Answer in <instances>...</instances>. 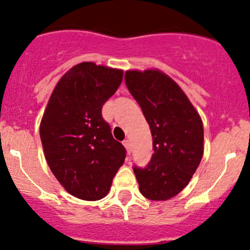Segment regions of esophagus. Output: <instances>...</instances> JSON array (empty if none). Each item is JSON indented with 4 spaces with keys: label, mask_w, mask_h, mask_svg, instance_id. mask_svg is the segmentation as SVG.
Here are the masks:
<instances>
[{
    "label": "esophagus",
    "mask_w": 250,
    "mask_h": 250,
    "mask_svg": "<svg viewBox=\"0 0 250 250\" xmlns=\"http://www.w3.org/2000/svg\"><path fill=\"white\" fill-rule=\"evenodd\" d=\"M123 146H125V149H127V152H128L129 155H130V152H131V144H130V141H129V140L123 141Z\"/></svg>",
    "instance_id": "34e87169"
}]
</instances>
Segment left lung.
Here are the masks:
<instances>
[{
    "label": "left lung",
    "mask_w": 250,
    "mask_h": 250,
    "mask_svg": "<svg viewBox=\"0 0 250 250\" xmlns=\"http://www.w3.org/2000/svg\"><path fill=\"white\" fill-rule=\"evenodd\" d=\"M128 91L140 104L152 136L146 167H134L146 199L167 200L188 184L204 154L203 122L182 88L158 70L127 71Z\"/></svg>",
    "instance_id": "8db88e82"
}]
</instances>
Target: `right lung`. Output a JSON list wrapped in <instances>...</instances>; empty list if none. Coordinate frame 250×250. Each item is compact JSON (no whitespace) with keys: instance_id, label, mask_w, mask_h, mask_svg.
<instances>
[{"instance_id":"obj_1","label":"right lung","mask_w":250,"mask_h":250,"mask_svg":"<svg viewBox=\"0 0 250 250\" xmlns=\"http://www.w3.org/2000/svg\"><path fill=\"white\" fill-rule=\"evenodd\" d=\"M123 71L81 62L58 81L39 134L51 171L83 200L106 197L125 158V148L102 119V106L121 85Z\"/></svg>"}]
</instances>
